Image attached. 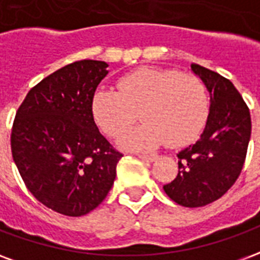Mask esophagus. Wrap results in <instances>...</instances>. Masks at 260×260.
Masks as SVG:
<instances>
[{"label":"esophagus","mask_w":260,"mask_h":260,"mask_svg":"<svg viewBox=\"0 0 260 260\" xmlns=\"http://www.w3.org/2000/svg\"><path fill=\"white\" fill-rule=\"evenodd\" d=\"M139 158L145 160V161H150V163H152V161H154V160L157 158V156H156V154H141Z\"/></svg>","instance_id":"obj_1"}]
</instances>
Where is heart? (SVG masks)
Returning a JSON list of instances; mask_svg holds the SVG:
<instances>
[{
    "mask_svg": "<svg viewBox=\"0 0 260 260\" xmlns=\"http://www.w3.org/2000/svg\"><path fill=\"white\" fill-rule=\"evenodd\" d=\"M209 107L203 82L175 69H136L119 79L118 91L99 89L91 97L93 118L110 136L129 128L139 113L145 124L118 139L129 150H152L164 142L184 146L201 134Z\"/></svg>",
    "mask_w": 260,
    "mask_h": 260,
    "instance_id": "b5f03b06",
    "label": "heart"
}]
</instances>
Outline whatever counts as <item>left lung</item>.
I'll return each mask as SVG.
<instances>
[{"label":"left lung","mask_w":260,"mask_h":260,"mask_svg":"<svg viewBox=\"0 0 260 260\" xmlns=\"http://www.w3.org/2000/svg\"><path fill=\"white\" fill-rule=\"evenodd\" d=\"M209 91V115L196 143L181 150L178 175L163 186L181 206L217 201L238 178L251 139V114L235 86L214 71L191 64Z\"/></svg>","instance_id":"8db88e82"}]
</instances>
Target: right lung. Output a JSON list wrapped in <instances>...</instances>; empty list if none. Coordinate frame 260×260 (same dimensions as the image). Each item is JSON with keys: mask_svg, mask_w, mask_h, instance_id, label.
Listing matches in <instances>:
<instances>
[{"mask_svg": "<svg viewBox=\"0 0 260 260\" xmlns=\"http://www.w3.org/2000/svg\"><path fill=\"white\" fill-rule=\"evenodd\" d=\"M107 67L82 59L48 75L27 93L12 126V157L27 189L71 217L87 214L106 199L122 157L91 114V97Z\"/></svg>", "mask_w": 260, "mask_h": 260, "instance_id": "1", "label": "right lung"}]
</instances>
